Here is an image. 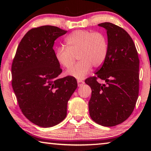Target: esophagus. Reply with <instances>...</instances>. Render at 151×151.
<instances>
[{
    "instance_id": "1",
    "label": "esophagus",
    "mask_w": 151,
    "mask_h": 151,
    "mask_svg": "<svg viewBox=\"0 0 151 151\" xmlns=\"http://www.w3.org/2000/svg\"><path fill=\"white\" fill-rule=\"evenodd\" d=\"M77 83H78V86H83L84 84H85V82L83 81H81V80H78L77 81Z\"/></svg>"
}]
</instances>
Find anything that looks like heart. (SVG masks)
Returning <instances> with one entry per match:
<instances>
[{"instance_id": "1", "label": "heart", "mask_w": 151, "mask_h": 151, "mask_svg": "<svg viewBox=\"0 0 151 151\" xmlns=\"http://www.w3.org/2000/svg\"><path fill=\"white\" fill-rule=\"evenodd\" d=\"M67 47H58L55 58L63 67L68 68L75 63L76 56L81 60L66 71L68 75L83 79L94 67L103 65L108 53V42L105 36L99 32L76 30L66 39Z\"/></svg>"}]
</instances>
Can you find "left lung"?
Listing matches in <instances>:
<instances>
[{
    "label": "left lung",
    "mask_w": 151,
    "mask_h": 151,
    "mask_svg": "<svg viewBox=\"0 0 151 151\" xmlns=\"http://www.w3.org/2000/svg\"><path fill=\"white\" fill-rule=\"evenodd\" d=\"M105 29L108 53L96 76L86 78L92 94L88 102L91 119L104 127L122 123L132 114L139 88V59L130 35L111 22L98 24ZM97 78L106 82L98 83Z\"/></svg>",
    "instance_id": "1"
}]
</instances>
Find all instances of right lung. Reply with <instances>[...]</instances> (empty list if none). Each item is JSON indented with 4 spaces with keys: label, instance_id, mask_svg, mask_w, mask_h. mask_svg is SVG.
<instances>
[{
    "label": "right lung",
    "instance_id": "right-lung-1",
    "mask_svg": "<svg viewBox=\"0 0 151 151\" xmlns=\"http://www.w3.org/2000/svg\"><path fill=\"white\" fill-rule=\"evenodd\" d=\"M66 30L50 25L28 31L17 48L12 64V86L24 115L47 128L65 119L67 103L77 88L73 76L62 78L52 47Z\"/></svg>",
    "mask_w": 151,
    "mask_h": 151
}]
</instances>
